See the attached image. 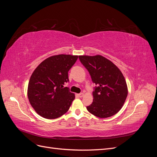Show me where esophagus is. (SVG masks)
<instances>
[{"mask_svg": "<svg viewBox=\"0 0 157 157\" xmlns=\"http://www.w3.org/2000/svg\"><path fill=\"white\" fill-rule=\"evenodd\" d=\"M78 96L79 98H82L84 96V94L83 93H80V94H78Z\"/></svg>", "mask_w": 157, "mask_h": 157, "instance_id": "esophagus-1", "label": "esophagus"}]
</instances>
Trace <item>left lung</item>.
<instances>
[{"label":"left lung","instance_id":"1","mask_svg":"<svg viewBox=\"0 0 157 157\" xmlns=\"http://www.w3.org/2000/svg\"><path fill=\"white\" fill-rule=\"evenodd\" d=\"M80 62L97 86L93 92V102L86 107L94 116L107 118L119 111L128 96L125 78L112 61L100 55L79 56Z\"/></svg>","mask_w":157,"mask_h":157}]
</instances>
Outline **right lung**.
<instances>
[{
    "instance_id": "1",
    "label": "right lung",
    "mask_w": 157,
    "mask_h": 157,
    "mask_svg": "<svg viewBox=\"0 0 157 157\" xmlns=\"http://www.w3.org/2000/svg\"><path fill=\"white\" fill-rule=\"evenodd\" d=\"M78 56L59 54L49 57L33 71L28 84L27 96L39 115L54 119L67 112L75 98L68 87V71Z\"/></svg>"
}]
</instances>
